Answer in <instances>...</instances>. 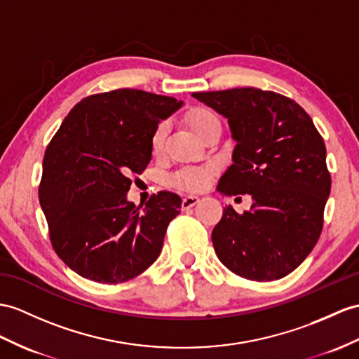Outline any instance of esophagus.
<instances>
[{
	"mask_svg": "<svg viewBox=\"0 0 359 359\" xmlns=\"http://www.w3.org/2000/svg\"><path fill=\"white\" fill-rule=\"evenodd\" d=\"M198 203H199V198L198 196H187V198L182 199L181 208L182 210H190L191 207H195Z\"/></svg>",
	"mask_w": 359,
	"mask_h": 359,
	"instance_id": "esophagus-1",
	"label": "esophagus"
}]
</instances>
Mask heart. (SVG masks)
I'll return each instance as SVG.
<instances>
[{"mask_svg":"<svg viewBox=\"0 0 359 359\" xmlns=\"http://www.w3.org/2000/svg\"><path fill=\"white\" fill-rule=\"evenodd\" d=\"M186 123L194 133L203 140L204 143L217 140L222 134V121L216 112L207 108H194L187 112ZM169 125L163 121L151 137V151L154 155H161L165 147V138H168ZM217 169L213 164H205L201 168H186L180 169L170 175L169 182L170 186L178 189L181 191H187V194H198L203 191L208 181L216 175Z\"/></svg>","mask_w":359,"mask_h":359,"instance_id":"1","label":"heart"}]
</instances>
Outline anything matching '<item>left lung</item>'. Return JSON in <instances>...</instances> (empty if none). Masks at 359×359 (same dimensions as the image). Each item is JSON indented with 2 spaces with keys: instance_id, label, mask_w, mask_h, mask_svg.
<instances>
[{
  "instance_id": "1",
  "label": "left lung",
  "mask_w": 359,
  "mask_h": 359,
  "mask_svg": "<svg viewBox=\"0 0 359 359\" xmlns=\"http://www.w3.org/2000/svg\"><path fill=\"white\" fill-rule=\"evenodd\" d=\"M229 120L236 142L222 195H251L250 212L229 205L212 241L222 264L243 278H282L309 256L330 194L326 146L299 103L273 91L194 93Z\"/></svg>"
}]
</instances>
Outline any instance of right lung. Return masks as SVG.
I'll return each mask as SVG.
<instances>
[{
    "instance_id": "1",
    "label": "right lung",
    "mask_w": 359,
    "mask_h": 359,
    "mask_svg": "<svg viewBox=\"0 0 359 359\" xmlns=\"http://www.w3.org/2000/svg\"><path fill=\"white\" fill-rule=\"evenodd\" d=\"M182 102L142 90H114L79 102L47 146L39 203L51 245L74 273L121 283L158 259L181 198L160 191L128 201L130 175L152 158L151 137Z\"/></svg>"
}]
</instances>
